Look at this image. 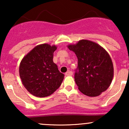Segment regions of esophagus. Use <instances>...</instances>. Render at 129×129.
Instances as JSON below:
<instances>
[{"mask_svg":"<svg viewBox=\"0 0 129 129\" xmlns=\"http://www.w3.org/2000/svg\"><path fill=\"white\" fill-rule=\"evenodd\" d=\"M72 75H73V72H71V71H68L66 73V76H72Z\"/></svg>","mask_w":129,"mask_h":129,"instance_id":"esophagus-1","label":"esophagus"}]
</instances>
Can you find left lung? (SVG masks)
Listing matches in <instances>:
<instances>
[{
  "label": "left lung",
  "mask_w": 129,
  "mask_h": 129,
  "mask_svg": "<svg viewBox=\"0 0 129 129\" xmlns=\"http://www.w3.org/2000/svg\"><path fill=\"white\" fill-rule=\"evenodd\" d=\"M78 57L75 81L79 91L88 96L100 95L110 85L113 66L110 56L101 46L88 40L68 45Z\"/></svg>",
  "instance_id": "left-lung-1"
}]
</instances>
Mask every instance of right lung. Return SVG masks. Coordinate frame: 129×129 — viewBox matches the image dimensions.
Returning <instances> with one entry per match:
<instances>
[{"label": "right lung", "instance_id": "obj_1", "mask_svg": "<svg viewBox=\"0 0 129 129\" xmlns=\"http://www.w3.org/2000/svg\"><path fill=\"white\" fill-rule=\"evenodd\" d=\"M55 45L44 44L35 47L23 57L19 75L25 88L35 96L51 95L61 85L64 75L53 62Z\"/></svg>", "mask_w": 129, "mask_h": 129}]
</instances>
